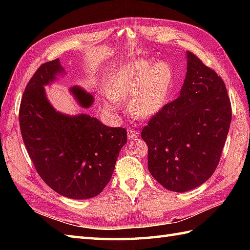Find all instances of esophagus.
Segmentation results:
<instances>
[{
	"mask_svg": "<svg viewBox=\"0 0 250 250\" xmlns=\"http://www.w3.org/2000/svg\"><path fill=\"white\" fill-rule=\"evenodd\" d=\"M137 136V131L135 129H132V128H129L128 129V139L129 140H133L134 137Z\"/></svg>",
	"mask_w": 250,
	"mask_h": 250,
	"instance_id": "34e87169",
	"label": "esophagus"
}]
</instances>
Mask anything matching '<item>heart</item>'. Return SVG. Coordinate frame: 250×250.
I'll use <instances>...</instances> for the list:
<instances>
[{
    "mask_svg": "<svg viewBox=\"0 0 250 250\" xmlns=\"http://www.w3.org/2000/svg\"><path fill=\"white\" fill-rule=\"evenodd\" d=\"M173 84V72L167 63L151 64L141 60L120 68L108 79L106 90L109 99L105 105L113 109L115 101L129 100V109L134 116L155 115L166 103Z\"/></svg>",
    "mask_w": 250,
    "mask_h": 250,
    "instance_id": "obj_1",
    "label": "heart"
}]
</instances>
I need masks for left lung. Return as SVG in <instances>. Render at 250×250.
Returning <instances> with one entry per match:
<instances>
[{"label": "left lung", "instance_id": "1", "mask_svg": "<svg viewBox=\"0 0 250 250\" xmlns=\"http://www.w3.org/2000/svg\"><path fill=\"white\" fill-rule=\"evenodd\" d=\"M187 58L180 95L158 110L141 133L151 176L175 192L198 187L213 175L232 119L222 78L192 52Z\"/></svg>", "mask_w": 250, "mask_h": 250}]
</instances>
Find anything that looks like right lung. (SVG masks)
I'll use <instances>...</instances> for the list:
<instances>
[{
  "mask_svg": "<svg viewBox=\"0 0 250 250\" xmlns=\"http://www.w3.org/2000/svg\"><path fill=\"white\" fill-rule=\"evenodd\" d=\"M62 71L59 59L43 63L26 84L19 108L22 140L42 179L57 193L84 200L102 192L113 175L126 130L109 128L89 115L58 113L46 99L44 86ZM89 107L92 97L72 89Z\"/></svg>",
  "mask_w": 250,
  "mask_h": 250,
  "instance_id": "1",
  "label": "right lung"
}]
</instances>
